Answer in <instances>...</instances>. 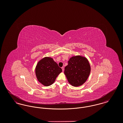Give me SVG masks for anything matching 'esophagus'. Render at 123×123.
Returning a JSON list of instances; mask_svg holds the SVG:
<instances>
[{
	"label": "esophagus",
	"instance_id": "esophagus-1",
	"mask_svg": "<svg viewBox=\"0 0 123 123\" xmlns=\"http://www.w3.org/2000/svg\"><path fill=\"white\" fill-rule=\"evenodd\" d=\"M61 68H62V69L63 71H64V67H62Z\"/></svg>",
	"mask_w": 123,
	"mask_h": 123
}]
</instances>
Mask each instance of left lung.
Segmentation results:
<instances>
[{"label": "left lung", "mask_w": 123, "mask_h": 123, "mask_svg": "<svg viewBox=\"0 0 123 123\" xmlns=\"http://www.w3.org/2000/svg\"><path fill=\"white\" fill-rule=\"evenodd\" d=\"M90 70V66L87 59L76 56L69 59L68 64L64 68V73L70 84L78 87L86 81Z\"/></svg>", "instance_id": "obj_1"}]
</instances>
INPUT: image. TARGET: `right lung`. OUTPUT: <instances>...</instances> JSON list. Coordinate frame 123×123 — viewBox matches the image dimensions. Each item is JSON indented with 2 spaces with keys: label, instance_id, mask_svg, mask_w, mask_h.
<instances>
[{
  "label": "right lung",
  "instance_id": "1",
  "mask_svg": "<svg viewBox=\"0 0 123 123\" xmlns=\"http://www.w3.org/2000/svg\"><path fill=\"white\" fill-rule=\"evenodd\" d=\"M62 71V69L58 64L49 57L42 59L35 68V74L38 80L45 86L52 84Z\"/></svg>",
  "mask_w": 123,
  "mask_h": 123
}]
</instances>
